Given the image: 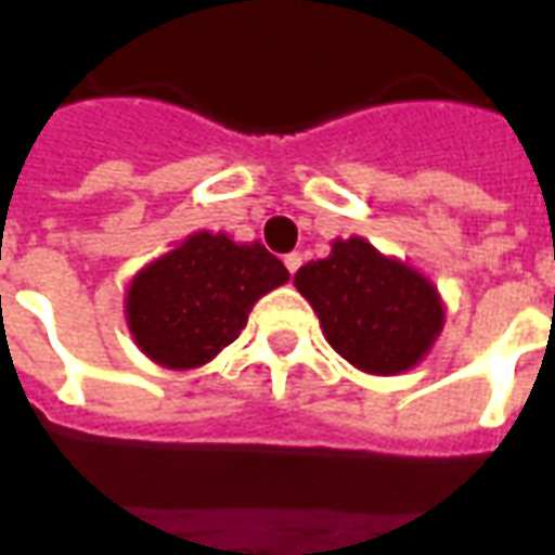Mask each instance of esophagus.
<instances>
[{
  "label": "esophagus",
  "instance_id": "esophagus-1",
  "mask_svg": "<svg viewBox=\"0 0 555 555\" xmlns=\"http://www.w3.org/2000/svg\"><path fill=\"white\" fill-rule=\"evenodd\" d=\"M283 262H286V269H289V274H295L298 272V269H301V254H286V257H283Z\"/></svg>",
  "mask_w": 555,
  "mask_h": 555
}]
</instances>
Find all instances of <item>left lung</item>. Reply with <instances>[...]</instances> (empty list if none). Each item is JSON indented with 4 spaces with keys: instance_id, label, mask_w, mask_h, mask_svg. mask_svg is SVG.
<instances>
[{
    "instance_id": "obj_1",
    "label": "left lung",
    "mask_w": 555,
    "mask_h": 555,
    "mask_svg": "<svg viewBox=\"0 0 555 555\" xmlns=\"http://www.w3.org/2000/svg\"><path fill=\"white\" fill-rule=\"evenodd\" d=\"M295 286L312 304L336 353L369 374L412 369L444 324L430 283L360 236L333 243L327 260L301 266Z\"/></svg>"
}]
</instances>
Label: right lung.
Wrapping results in <instances>:
<instances>
[{"mask_svg": "<svg viewBox=\"0 0 555 555\" xmlns=\"http://www.w3.org/2000/svg\"><path fill=\"white\" fill-rule=\"evenodd\" d=\"M289 281L260 243L236 245L224 233H195L128 289V327L166 369L210 362L243 333L257 298Z\"/></svg>", "mask_w": 555, "mask_h": 555, "instance_id": "add662e5", "label": "right lung"}]
</instances>
